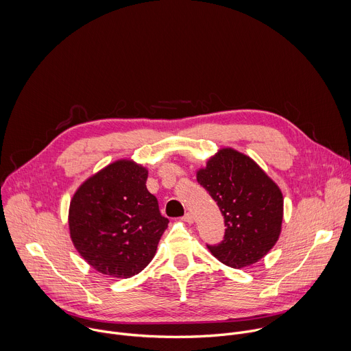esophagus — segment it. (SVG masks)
Here are the masks:
<instances>
[{
  "label": "esophagus",
  "mask_w": 351,
  "mask_h": 351,
  "mask_svg": "<svg viewBox=\"0 0 351 351\" xmlns=\"http://www.w3.org/2000/svg\"><path fill=\"white\" fill-rule=\"evenodd\" d=\"M182 219H183L184 222H187V223H193V222H194V217H193L191 213H186Z\"/></svg>",
  "instance_id": "esophagus-1"
}]
</instances>
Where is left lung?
Masks as SVG:
<instances>
[{
	"label": "left lung",
	"mask_w": 351,
	"mask_h": 351,
	"mask_svg": "<svg viewBox=\"0 0 351 351\" xmlns=\"http://www.w3.org/2000/svg\"><path fill=\"white\" fill-rule=\"evenodd\" d=\"M197 182L215 199L225 236L207 245L222 264L240 269L264 258L276 244L283 219L279 186L248 156L226 147L197 171Z\"/></svg>",
	"instance_id": "1"
}]
</instances>
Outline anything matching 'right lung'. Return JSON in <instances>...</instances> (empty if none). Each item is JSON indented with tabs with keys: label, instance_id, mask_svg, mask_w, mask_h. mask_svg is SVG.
Masks as SVG:
<instances>
[{
	"label": "right lung",
	"instance_id": "obj_1",
	"mask_svg": "<svg viewBox=\"0 0 351 351\" xmlns=\"http://www.w3.org/2000/svg\"><path fill=\"white\" fill-rule=\"evenodd\" d=\"M147 176L143 165L118 160L86 179L71 199L72 243L99 274L126 279L156 256L169 221L147 190Z\"/></svg>",
	"mask_w": 351,
	"mask_h": 351
}]
</instances>
